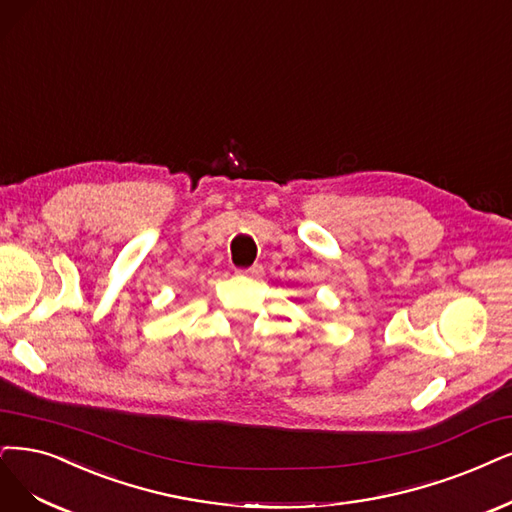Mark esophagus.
Returning <instances> with one entry per match:
<instances>
[{
    "instance_id": "34e87169",
    "label": "esophagus",
    "mask_w": 512,
    "mask_h": 512,
    "mask_svg": "<svg viewBox=\"0 0 512 512\" xmlns=\"http://www.w3.org/2000/svg\"><path fill=\"white\" fill-rule=\"evenodd\" d=\"M238 274H242V276H251V278H261V276H263V266H259V263H255V266H251V268L238 270Z\"/></svg>"
}]
</instances>
